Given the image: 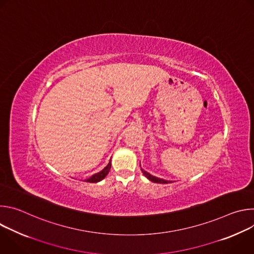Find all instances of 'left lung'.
Segmentation results:
<instances>
[{"instance_id":"obj_1","label":"left lung","mask_w":254,"mask_h":254,"mask_svg":"<svg viewBox=\"0 0 254 254\" xmlns=\"http://www.w3.org/2000/svg\"><path fill=\"white\" fill-rule=\"evenodd\" d=\"M141 172L143 173V175L146 176L150 181H152V182L154 183H160V184H168V183H172L170 182V181H167V180H164V179H160V178H157V177H154L152 176L151 174H149L148 172H146L144 170L141 169Z\"/></svg>"}]
</instances>
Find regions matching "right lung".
<instances>
[{"label":"right lung","instance_id":"add662e5","mask_svg":"<svg viewBox=\"0 0 254 254\" xmlns=\"http://www.w3.org/2000/svg\"><path fill=\"white\" fill-rule=\"evenodd\" d=\"M111 168H112V164L110 162V163H108V165L102 171H100L97 174H94L93 176H91L90 178H88L85 181H86V182H89V183H97V182H99V181H101L102 179H104L106 177V175L108 174V172H110Z\"/></svg>","mask_w":254,"mask_h":254}]
</instances>
